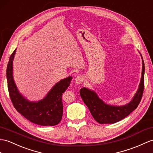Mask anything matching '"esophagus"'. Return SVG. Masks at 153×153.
Here are the masks:
<instances>
[{
  "label": "esophagus",
  "instance_id": "esophagus-1",
  "mask_svg": "<svg viewBox=\"0 0 153 153\" xmlns=\"http://www.w3.org/2000/svg\"><path fill=\"white\" fill-rule=\"evenodd\" d=\"M84 80V78L83 76H82V75L77 76L75 79V82L78 84H80L83 82Z\"/></svg>",
  "mask_w": 153,
  "mask_h": 153
}]
</instances>
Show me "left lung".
Returning a JSON list of instances; mask_svg holds the SVG:
<instances>
[{
  "mask_svg": "<svg viewBox=\"0 0 153 153\" xmlns=\"http://www.w3.org/2000/svg\"><path fill=\"white\" fill-rule=\"evenodd\" d=\"M142 73L139 88L132 100L124 106L107 105L99 99L94 91L86 88H82L80 94L95 120L100 124H112L121 121L134 110L141 101L144 89L145 65L142 56Z\"/></svg>",
  "mask_w": 153,
  "mask_h": 153,
  "instance_id": "8db88e82",
  "label": "left lung"
}]
</instances>
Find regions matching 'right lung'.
I'll list each match as a JSON object with an SVG mask.
<instances>
[{
    "label": "right lung",
    "instance_id": "1",
    "mask_svg": "<svg viewBox=\"0 0 153 153\" xmlns=\"http://www.w3.org/2000/svg\"><path fill=\"white\" fill-rule=\"evenodd\" d=\"M16 49L11 54L6 69L8 89L15 108L33 123L42 126H54L62 120L63 115L62 94L70 84L72 76L56 84L47 95L38 102H30L18 91L13 78V60Z\"/></svg>",
    "mask_w": 153,
    "mask_h": 153
}]
</instances>
